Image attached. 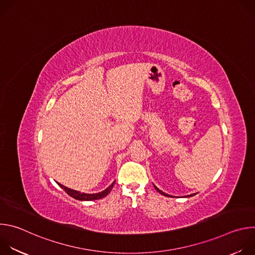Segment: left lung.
Masks as SVG:
<instances>
[{
  "instance_id": "left-lung-1",
  "label": "left lung",
  "mask_w": 255,
  "mask_h": 255,
  "mask_svg": "<svg viewBox=\"0 0 255 255\" xmlns=\"http://www.w3.org/2000/svg\"><path fill=\"white\" fill-rule=\"evenodd\" d=\"M153 186H154V185H153ZM154 189H155L159 194H161L162 196H165V197H172V196H170V195H167V194L163 193L162 191H160V190H159L157 187H155V186H154ZM195 195H196V194H192V195H188V196H186V197H193V196H195Z\"/></svg>"
}]
</instances>
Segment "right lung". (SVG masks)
<instances>
[{
    "label": "right lung",
    "mask_w": 255,
    "mask_h": 255,
    "mask_svg": "<svg viewBox=\"0 0 255 255\" xmlns=\"http://www.w3.org/2000/svg\"><path fill=\"white\" fill-rule=\"evenodd\" d=\"M57 184H58V183H57ZM114 184H115V181H113L112 185L109 186L106 190H104V191H102V192H100V193H96V194L81 193V192H79V191L71 190V189H69V188H66V187H64V186H62V185H60V184H58V186H59L62 190H64L67 195H69V196L72 197V198H75L76 200H79V201H94V200H99V199H102V198L106 197L109 193L111 192V190L113 189Z\"/></svg>",
    "instance_id": "1"
}]
</instances>
